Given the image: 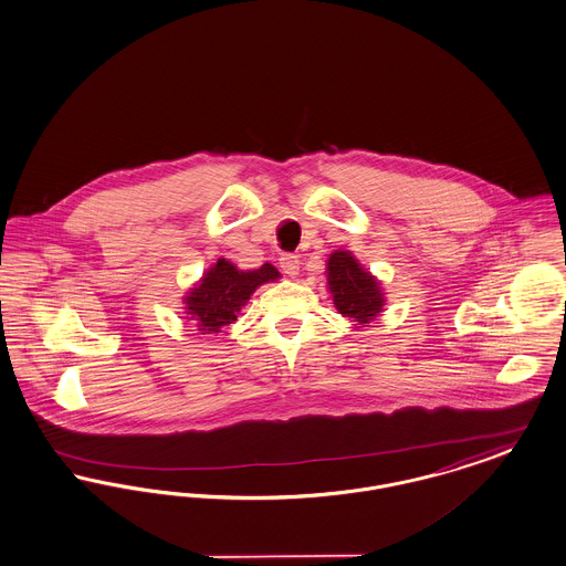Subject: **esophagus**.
Segmentation results:
<instances>
[{"instance_id":"esophagus-1","label":"esophagus","mask_w":566,"mask_h":566,"mask_svg":"<svg viewBox=\"0 0 566 566\" xmlns=\"http://www.w3.org/2000/svg\"><path fill=\"white\" fill-rule=\"evenodd\" d=\"M280 266H282V271H284L286 275L295 277V275L300 273V259H297L295 254H282V256H280Z\"/></svg>"}]
</instances>
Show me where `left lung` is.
I'll use <instances>...</instances> for the list:
<instances>
[{
    "mask_svg": "<svg viewBox=\"0 0 566 566\" xmlns=\"http://www.w3.org/2000/svg\"><path fill=\"white\" fill-rule=\"evenodd\" d=\"M327 282L339 314L366 325L382 312L385 300L378 282L355 261V256H350V252H333L327 263Z\"/></svg>",
    "mask_w": 566,
    "mask_h": 566,
    "instance_id": "left-lung-1",
    "label": "left lung"
}]
</instances>
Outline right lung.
<instances>
[{"mask_svg":"<svg viewBox=\"0 0 566 566\" xmlns=\"http://www.w3.org/2000/svg\"><path fill=\"white\" fill-rule=\"evenodd\" d=\"M277 277V269L269 263L254 271H239L229 261L220 259L186 297V310L195 318L199 332L218 333L237 321L241 305H245L261 284Z\"/></svg>","mask_w":566,"mask_h":566,"instance_id":"right-lung-1","label":"right lung"}]
</instances>
